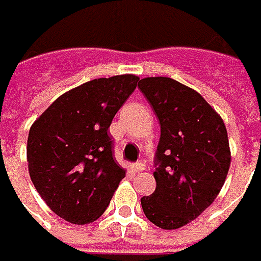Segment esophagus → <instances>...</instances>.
I'll return each instance as SVG.
<instances>
[{"label":"esophagus","instance_id":"obj_1","mask_svg":"<svg viewBox=\"0 0 261 261\" xmlns=\"http://www.w3.org/2000/svg\"><path fill=\"white\" fill-rule=\"evenodd\" d=\"M145 164L143 163H135L134 164V170L135 171H142V170H145Z\"/></svg>","mask_w":261,"mask_h":261}]
</instances>
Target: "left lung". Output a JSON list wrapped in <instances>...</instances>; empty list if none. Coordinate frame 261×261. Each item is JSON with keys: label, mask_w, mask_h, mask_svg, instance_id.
Listing matches in <instances>:
<instances>
[{"label": "left lung", "mask_w": 261, "mask_h": 261, "mask_svg": "<svg viewBox=\"0 0 261 261\" xmlns=\"http://www.w3.org/2000/svg\"><path fill=\"white\" fill-rule=\"evenodd\" d=\"M138 87L160 123L156 190L140 204L156 226L178 229L201 215L221 191L230 166L228 132L193 88L169 77L142 79Z\"/></svg>", "instance_id": "left-lung-1"}]
</instances>
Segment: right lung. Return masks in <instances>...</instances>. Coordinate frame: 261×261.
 Here are the masks:
<instances>
[{
	"instance_id": "right-lung-1",
	"label": "right lung",
	"mask_w": 261,
	"mask_h": 261,
	"mask_svg": "<svg viewBox=\"0 0 261 261\" xmlns=\"http://www.w3.org/2000/svg\"><path fill=\"white\" fill-rule=\"evenodd\" d=\"M139 77L95 79L64 92L33 122L28 136L29 175L56 215L75 225L102 215L125 170L114 159L111 122Z\"/></svg>"
}]
</instances>
